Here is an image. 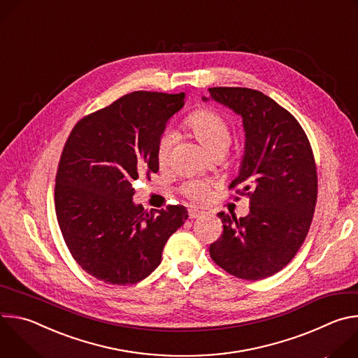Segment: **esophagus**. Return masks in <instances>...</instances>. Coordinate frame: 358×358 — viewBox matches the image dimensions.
Listing matches in <instances>:
<instances>
[{
  "mask_svg": "<svg viewBox=\"0 0 358 358\" xmlns=\"http://www.w3.org/2000/svg\"><path fill=\"white\" fill-rule=\"evenodd\" d=\"M201 214H202V213H201L199 210H195V208H191V210H188V215H189V218H191V220L201 217Z\"/></svg>",
  "mask_w": 358,
  "mask_h": 358,
  "instance_id": "34e87169",
  "label": "esophagus"
}]
</instances>
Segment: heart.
Here are the masks:
<instances>
[{
    "label": "heart",
    "instance_id": "b5f03b06",
    "mask_svg": "<svg viewBox=\"0 0 358 358\" xmlns=\"http://www.w3.org/2000/svg\"><path fill=\"white\" fill-rule=\"evenodd\" d=\"M184 124L213 155H221L231 143V124L224 115L214 109H195L184 119ZM173 138L174 137L170 131H163L159 136L156 143V156L159 163L163 164L167 162L173 145ZM181 192L192 201H201L210 192V182L206 180H188L182 184Z\"/></svg>",
    "mask_w": 358,
    "mask_h": 358
}]
</instances>
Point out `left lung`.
<instances>
[{
  "instance_id": "8db88e82",
  "label": "left lung",
  "mask_w": 358,
  "mask_h": 358,
  "mask_svg": "<svg viewBox=\"0 0 358 358\" xmlns=\"http://www.w3.org/2000/svg\"><path fill=\"white\" fill-rule=\"evenodd\" d=\"M208 90L242 116L245 156L229 189L246 195L250 206L239 220L218 214L224 231L210 245V255L229 275L265 279L294 258L309 232L317 201L313 150L294 116L262 92L222 86Z\"/></svg>"
}]
</instances>
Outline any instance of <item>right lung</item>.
<instances>
[{
  "label": "right lung",
  "instance_id": "obj_1",
  "mask_svg": "<svg viewBox=\"0 0 358 358\" xmlns=\"http://www.w3.org/2000/svg\"><path fill=\"white\" fill-rule=\"evenodd\" d=\"M185 93L138 90L82 117L57 171L55 210L78 265L109 285H134L160 262L167 239L187 221L184 206L147 211L133 182L159 171L156 143Z\"/></svg>",
  "mask_w": 358,
  "mask_h": 358
}]
</instances>
